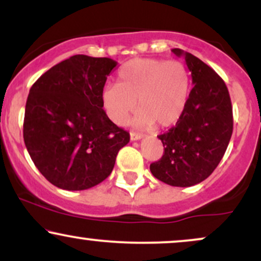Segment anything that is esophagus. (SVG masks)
Here are the masks:
<instances>
[{
	"instance_id": "esophagus-1",
	"label": "esophagus",
	"mask_w": 261,
	"mask_h": 261,
	"mask_svg": "<svg viewBox=\"0 0 261 261\" xmlns=\"http://www.w3.org/2000/svg\"><path fill=\"white\" fill-rule=\"evenodd\" d=\"M142 135L141 134H137V133H130V140L131 141H137V140H141L142 139Z\"/></svg>"
}]
</instances>
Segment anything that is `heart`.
<instances>
[{"instance_id":"b5f03b06","label":"heart","mask_w":261,"mask_h":261,"mask_svg":"<svg viewBox=\"0 0 261 261\" xmlns=\"http://www.w3.org/2000/svg\"><path fill=\"white\" fill-rule=\"evenodd\" d=\"M119 83H109L101 91L107 115L121 125L135 109V126L168 127L180 119L187 106L190 79L180 61L134 59L119 71Z\"/></svg>"}]
</instances>
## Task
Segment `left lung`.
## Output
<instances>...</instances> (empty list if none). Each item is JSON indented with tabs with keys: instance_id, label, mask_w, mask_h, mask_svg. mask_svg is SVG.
I'll return each mask as SVG.
<instances>
[{
	"instance_id": "1",
	"label": "left lung",
	"mask_w": 261,
	"mask_h": 261,
	"mask_svg": "<svg viewBox=\"0 0 261 261\" xmlns=\"http://www.w3.org/2000/svg\"><path fill=\"white\" fill-rule=\"evenodd\" d=\"M193 89L175 126L160 135L164 153L149 166L158 180L172 187H193L211 175L226 152L233 131V113L226 83L201 60L181 49Z\"/></svg>"
}]
</instances>
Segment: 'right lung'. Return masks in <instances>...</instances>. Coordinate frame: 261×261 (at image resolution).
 Instances as JSON below:
<instances>
[{"mask_svg":"<svg viewBox=\"0 0 261 261\" xmlns=\"http://www.w3.org/2000/svg\"><path fill=\"white\" fill-rule=\"evenodd\" d=\"M109 58L74 55L37 80L25 104L23 137L35 167L64 190L106 180L130 135L108 118L101 103Z\"/></svg>","mask_w":261,"mask_h":261,"instance_id":"obj_1","label":"right lung"}]
</instances>
